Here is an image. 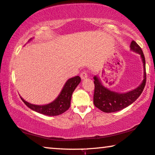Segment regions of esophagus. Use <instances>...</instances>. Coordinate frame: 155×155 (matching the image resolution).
<instances>
[{
	"label": "esophagus",
	"mask_w": 155,
	"mask_h": 155,
	"mask_svg": "<svg viewBox=\"0 0 155 155\" xmlns=\"http://www.w3.org/2000/svg\"><path fill=\"white\" fill-rule=\"evenodd\" d=\"M88 71H83L81 73V78H82V79H85V78H88Z\"/></svg>",
	"instance_id": "1"
}]
</instances>
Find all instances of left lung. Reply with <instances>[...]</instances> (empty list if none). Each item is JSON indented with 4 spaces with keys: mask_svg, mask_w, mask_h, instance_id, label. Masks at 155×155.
I'll return each mask as SVG.
<instances>
[{
    "mask_svg": "<svg viewBox=\"0 0 155 155\" xmlns=\"http://www.w3.org/2000/svg\"><path fill=\"white\" fill-rule=\"evenodd\" d=\"M130 48L140 54L143 62L144 67V79L142 84L138 88L126 93H118L112 92L107 88H104L97 77H94V95L93 102L95 106L102 112L106 113L114 112L126 107L133 102L143 93L146 84V69L145 58L141 48L136 41H132L130 43Z\"/></svg>",
    "mask_w": 155,
    "mask_h": 155,
    "instance_id": "8db88e82",
    "label": "left lung"
}]
</instances>
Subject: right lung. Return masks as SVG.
I'll use <instances>...</instances> for the list:
<instances>
[{
    "label": "right lung",
    "instance_id": "obj_1",
    "mask_svg": "<svg viewBox=\"0 0 155 155\" xmlns=\"http://www.w3.org/2000/svg\"><path fill=\"white\" fill-rule=\"evenodd\" d=\"M31 40V39H30ZM81 82V78L78 76L69 78L63 87L60 94L51 103L45 105H36L25 101L21 97L28 107L32 110L41 113V114L48 115V116H57L60 115L68 110L70 107L71 95L74 91L77 88L78 84Z\"/></svg>",
    "mask_w": 155,
    "mask_h": 155
}]
</instances>
